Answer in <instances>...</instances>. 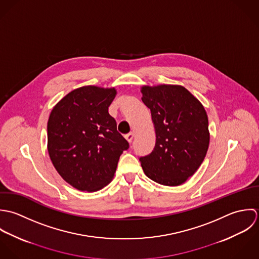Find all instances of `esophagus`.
<instances>
[{"label":"esophagus","mask_w":259,"mask_h":259,"mask_svg":"<svg viewBox=\"0 0 259 259\" xmlns=\"http://www.w3.org/2000/svg\"><path fill=\"white\" fill-rule=\"evenodd\" d=\"M134 136H135V134H134L133 132H131V133L127 134V135L125 136V138H126V140H127L129 143H131V142H132V140L134 139Z\"/></svg>","instance_id":"esophagus-1"}]
</instances>
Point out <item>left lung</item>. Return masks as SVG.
<instances>
[{
  "mask_svg": "<svg viewBox=\"0 0 259 259\" xmlns=\"http://www.w3.org/2000/svg\"><path fill=\"white\" fill-rule=\"evenodd\" d=\"M142 101L151 111L154 150L140 158L145 175L166 186L183 184L206 156L210 133L201 102L181 85L141 87Z\"/></svg>",
  "mask_w": 259,
  "mask_h": 259,
  "instance_id": "left-lung-1",
  "label": "left lung"
}]
</instances>
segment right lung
<instances>
[{"label": "right lung", "instance_id": "obj_1", "mask_svg": "<svg viewBox=\"0 0 259 259\" xmlns=\"http://www.w3.org/2000/svg\"><path fill=\"white\" fill-rule=\"evenodd\" d=\"M116 94L115 87L83 86L64 96L50 113V159L60 176L78 190L94 192L108 185L129 148L108 112Z\"/></svg>", "mask_w": 259, "mask_h": 259}]
</instances>
